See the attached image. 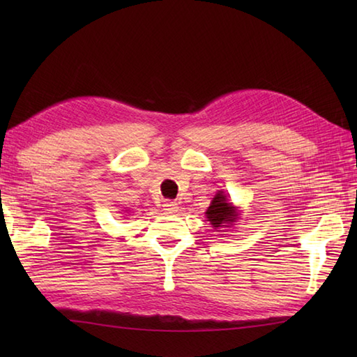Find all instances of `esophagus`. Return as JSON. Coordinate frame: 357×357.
I'll use <instances>...</instances> for the list:
<instances>
[{"instance_id": "1", "label": "esophagus", "mask_w": 357, "mask_h": 357, "mask_svg": "<svg viewBox=\"0 0 357 357\" xmlns=\"http://www.w3.org/2000/svg\"><path fill=\"white\" fill-rule=\"evenodd\" d=\"M162 207L165 211H169V213H174V211H178V204L174 201H164Z\"/></svg>"}]
</instances>
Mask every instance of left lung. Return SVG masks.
Segmentation results:
<instances>
[{
	"label": "left lung",
	"instance_id": "8db88e82",
	"mask_svg": "<svg viewBox=\"0 0 357 357\" xmlns=\"http://www.w3.org/2000/svg\"><path fill=\"white\" fill-rule=\"evenodd\" d=\"M207 219L211 222L213 227H222V224L233 222L234 221V208L230 202H227V198L222 193H218L213 201H211V206L207 210Z\"/></svg>",
	"mask_w": 357,
	"mask_h": 357
}]
</instances>
